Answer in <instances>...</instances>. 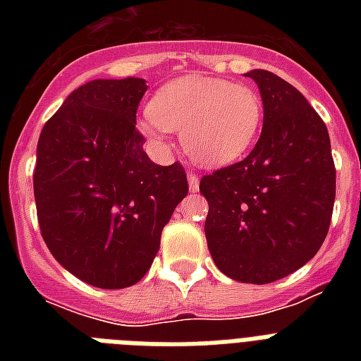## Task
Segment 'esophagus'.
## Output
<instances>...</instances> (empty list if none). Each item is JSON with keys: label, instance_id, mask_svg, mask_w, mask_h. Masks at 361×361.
<instances>
[{"label": "esophagus", "instance_id": "obj_1", "mask_svg": "<svg viewBox=\"0 0 361 361\" xmlns=\"http://www.w3.org/2000/svg\"><path fill=\"white\" fill-rule=\"evenodd\" d=\"M187 180H189V189H191V192H197L198 185H200V180H198V176L192 174V172H189Z\"/></svg>", "mask_w": 361, "mask_h": 361}]
</instances>
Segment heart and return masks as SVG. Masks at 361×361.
<instances>
[{
  "label": "heart",
  "mask_w": 361,
  "mask_h": 361,
  "mask_svg": "<svg viewBox=\"0 0 361 361\" xmlns=\"http://www.w3.org/2000/svg\"><path fill=\"white\" fill-rule=\"evenodd\" d=\"M260 93L247 84L209 76H183L164 84L142 116L140 129L153 140L181 130L187 155L202 166L234 163L257 140L262 125Z\"/></svg>",
  "instance_id": "1"
}]
</instances>
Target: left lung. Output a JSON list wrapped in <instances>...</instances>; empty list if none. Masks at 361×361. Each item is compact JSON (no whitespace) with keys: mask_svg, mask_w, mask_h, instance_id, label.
<instances>
[{"mask_svg":"<svg viewBox=\"0 0 361 361\" xmlns=\"http://www.w3.org/2000/svg\"><path fill=\"white\" fill-rule=\"evenodd\" d=\"M245 76L260 90L262 133L243 161L202 176L204 232L223 274L266 285L302 268L324 243L336 164L326 123L296 87L269 71Z\"/></svg>","mask_w":361,"mask_h":361,"instance_id":"8db88e82","label":"left lung"}]
</instances>
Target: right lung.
<instances>
[{
	"instance_id": "obj_1",
	"label": "right lung",
	"mask_w": 361,
	"mask_h": 361,
	"mask_svg": "<svg viewBox=\"0 0 361 361\" xmlns=\"http://www.w3.org/2000/svg\"><path fill=\"white\" fill-rule=\"evenodd\" d=\"M144 78L92 80L44 123L33 172L42 240L67 271L97 288L138 283L161 232L189 191L180 163L142 149L136 110Z\"/></svg>"
}]
</instances>
